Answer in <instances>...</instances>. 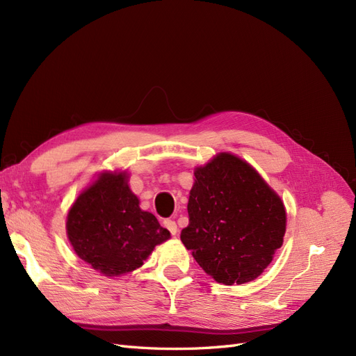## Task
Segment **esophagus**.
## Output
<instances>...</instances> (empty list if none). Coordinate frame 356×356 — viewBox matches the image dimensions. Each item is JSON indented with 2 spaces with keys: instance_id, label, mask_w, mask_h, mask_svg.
<instances>
[{
  "instance_id": "34e87169",
  "label": "esophagus",
  "mask_w": 356,
  "mask_h": 356,
  "mask_svg": "<svg viewBox=\"0 0 356 356\" xmlns=\"http://www.w3.org/2000/svg\"><path fill=\"white\" fill-rule=\"evenodd\" d=\"M163 226L173 236L177 233V225H176V221H173V220H164Z\"/></svg>"
}]
</instances>
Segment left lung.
<instances>
[{
    "mask_svg": "<svg viewBox=\"0 0 356 356\" xmlns=\"http://www.w3.org/2000/svg\"><path fill=\"white\" fill-rule=\"evenodd\" d=\"M195 179L183 245L218 283L257 279L283 245L282 200L246 161L226 152L196 168Z\"/></svg>",
    "mask_w": 356,
    "mask_h": 356,
    "instance_id": "obj_1",
    "label": "left lung"
}]
</instances>
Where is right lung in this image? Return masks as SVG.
<instances>
[{"instance_id":"obj_1","label":"right lung","mask_w":356,"mask_h":356,"mask_svg":"<svg viewBox=\"0 0 356 356\" xmlns=\"http://www.w3.org/2000/svg\"><path fill=\"white\" fill-rule=\"evenodd\" d=\"M126 175H101L83 191L67 216V236L74 252L105 275L139 268L155 245L170 238L127 186Z\"/></svg>"}]
</instances>
